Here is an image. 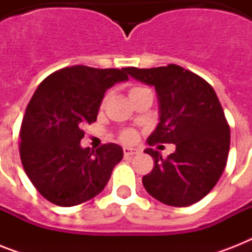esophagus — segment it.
I'll use <instances>...</instances> for the list:
<instances>
[{
	"label": "esophagus",
	"instance_id": "1",
	"mask_svg": "<svg viewBox=\"0 0 252 252\" xmlns=\"http://www.w3.org/2000/svg\"><path fill=\"white\" fill-rule=\"evenodd\" d=\"M123 152H124V156H126V157H130V156H134V154L138 153L137 149H132V148H124Z\"/></svg>",
	"mask_w": 252,
	"mask_h": 252
}]
</instances>
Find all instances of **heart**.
<instances>
[{
  "label": "heart",
  "instance_id": "obj_1",
  "mask_svg": "<svg viewBox=\"0 0 252 252\" xmlns=\"http://www.w3.org/2000/svg\"><path fill=\"white\" fill-rule=\"evenodd\" d=\"M144 90H149V89L145 86H132L129 89V91H128V95H129V98H132L133 95L138 94V93H141ZM104 104H106V98H103L102 103H100V108H103ZM119 137L124 142H132L136 140V132L133 129H123L120 132V134H119Z\"/></svg>",
  "mask_w": 252,
  "mask_h": 252
}]
</instances>
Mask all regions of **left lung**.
Here are the masks:
<instances>
[{"label":"left lung","instance_id":"left-lung-1","mask_svg":"<svg viewBox=\"0 0 252 252\" xmlns=\"http://www.w3.org/2000/svg\"><path fill=\"white\" fill-rule=\"evenodd\" d=\"M124 70L157 91L159 123L148 144L176 146L167 158L150 148L145 150L154 167L142 176L144 187L166 205L197 203L217 184L230 149V128L213 87L175 64Z\"/></svg>","mask_w":252,"mask_h":252}]
</instances>
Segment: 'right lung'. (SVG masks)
I'll return each mask as SVG.
<instances>
[{
  "mask_svg": "<svg viewBox=\"0 0 252 252\" xmlns=\"http://www.w3.org/2000/svg\"><path fill=\"white\" fill-rule=\"evenodd\" d=\"M124 72L74 65L52 73L33 93L19 130V154L33 187L51 203L73 207L93 199L122 161L116 144L94 152L80 142L107 89L128 80Z\"/></svg>",
  "mask_w": 252,
  "mask_h": 252,
  "instance_id": "right-lung-1",
  "label": "right lung"
}]
</instances>
